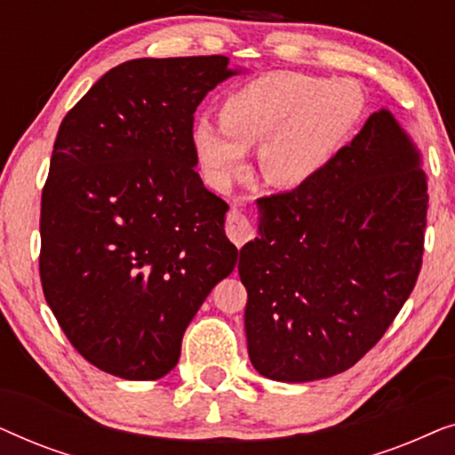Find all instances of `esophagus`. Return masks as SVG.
<instances>
[{
	"label": "esophagus",
	"instance_id": "obj_1",
	"mask_svg": "<svg viewBox=\"0 0 455 455\" xmlns=\"http://www.w3.org/2000/svg\"><path fill=\"white\" fill-rule=\"evenodd\" d=\"M226 234L235 246H244L248 240L254 238V221L252 217L238 207L229 209L226 217Z\"/></svg>",
	"mask_w": 455,
	"mask_h": 455
}]
</instances>
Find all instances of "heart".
<instances>
[{"instance_id":"b5f03b06","label":"heart","mask_w":455,"mask_h":455,"mask_svg":"<svg viewBox=\"0 0 455 455\" xmlns=\"http://www.w3.org/2000/svg\"><path fill=\"white\" fill-rule=\"evenodd\" d=\"M363 92L350 80L269 72L223 99L220 124L196 120L192 142L215 184L244 172L246 148L260 145V172L275 186H300L325 167L356 126Z\"/></svg>"}]
</instances>
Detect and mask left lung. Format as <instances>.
Listing matches in <instances>:
<instances>
[{
  "mask_svg": "<svg viewBox=\"0 0 455 455\" xmlns=\"http://www.w3.org/2000/svg\"><path fill=\"white\" fill-rule=\"evenodd\" d=\"M259 204L260 238L238 263L252 366L285 383L347 371L419 279L428 207L419 151L387 109L375 111L313 180Z\"/></svg>",
  "mask_w": 455,
  "mask_h": 455,
  "instance_id": "obj_1",
  "label": "left lung"
}]
</instances>
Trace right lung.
I'll list each match as a JSON object with an SVG mask.
<instances>
[{
  "label": "right lung",
  "mask_w": 455,
  "mask_h": 455,
  "mask_svg": "<svg viewBox=\"0 0 455 455\" xmlns=\"http://www.w3.org/2000/svg\"><path fill=\"white\" fill-rule=\"evenodd\" d=\"M228 64L124 61L60 124L41 196V285L68 341L109 375H167L238 260L228 203L203 186L192 142L198 103L235 74Z\"/></svg>",
  "instance_id": "add662e5"
}]
</instances>
